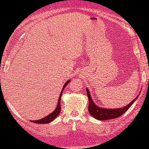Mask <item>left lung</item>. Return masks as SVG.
Here are the masks:
<instances>
[{
    "label": "left lung",
    "mask_w": 149,
    "mask_h": 149,
    "mask_svg": "<svg viewBox=\"0 0 149 149\" xmlns=\"http://www.w3.org/2000/svg\"><path fill=\"white\" fill-rule=\"evenodd\" d=\"M86 93L88 98V111L90 114L95 119L98 120H107L111 119H114V118H118L123 115L131 107L134 102L136 100L139 95L133 100L130 102L129 104L125 106V107H122L120 109H103L100 107H97L95 103L93 102V100L91 98V94L88 91V89L86 88Z\"/></svg>",
    "instance_id": "obj_1"
}]
</instances>
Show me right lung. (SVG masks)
Listing matches in <instances>:
<instances>
[{
	"instance_id": "add662e5",
	"label": "right lung",
	"mask_w": 149,
	"mask_h": 149,
	"mask_svg": "<svg viewBox=\"0 0 149 149\" xmlns=\"http://www.w3.org/2000/svg\"><path fill=\"white\" fill-rule=\"evenodd\" d=\"M69 82H70V80H67V82H65V84H64L63 89H62V91L61 92V95H60V96H59V99H58L57 107H56L55 110H54L52 113H51L50 114H49L47 116L45 117V118H42V119H40L38 120H31V122H34V123H36V124H47V123H49L50 122L53 121L54 120H55V118H57L58 116L60 114V112H61V100L62 94H63V90L65 89V86L68 84Z\"/></svg>"
}]
</instances>
